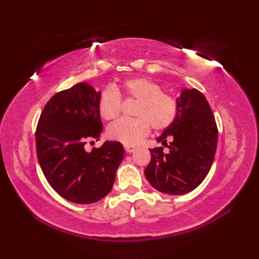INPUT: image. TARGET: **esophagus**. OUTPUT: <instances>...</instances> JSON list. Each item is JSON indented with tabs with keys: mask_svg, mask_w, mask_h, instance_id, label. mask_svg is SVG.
Listing matches in <instances>:
<instances>
[{
	"mask_svg": "<svg viewBox=\"0 0 259 259\" xmlns=\"http://www.w3.org/2000/svg\"><path fill=\"white\" fill-rule=\"evenodd\" d=\"M124 150L128 153H131V152H134L136 150V147H134V146H124Z\"/></svg>",
	"mask_w": 259,
	"mask_h": 259,
	"instance_id": "1",
	"label": "esophagus"
}]
</instances>
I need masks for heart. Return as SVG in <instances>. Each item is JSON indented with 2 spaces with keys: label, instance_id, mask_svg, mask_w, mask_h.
Masks as SVG:
<instances>
[{
  "label": "heart",
  "instance_id": "1",
  "mask_svg": "<svg viewBox=\"0 0 259 259\" xmlns=\"http://www.w3.org/2000/svg\"><path fill=\"white\" fill-rule=\"evenodd\" d=\"M138 101L134 110V119H120L108 126L110 139L121 144L135 146L155 130H163L177 117L178 107L172 97L163 93L161 87L147 78H133L123 81L117 89L108 87L99 99V113L104 120H113L120 113L119 93Z\"/></svg>",
  "mask_w": 259,
  "mask_h": 259
}]
</instances>
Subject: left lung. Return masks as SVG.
<instances>
[{
	"label": "left lung",
	"mask_w": 259,
	"mask_h": 259,
	"mask_svg": "<svg viewBox=\"0 0 259 259\" xmlns=\"http://www.w3.org/2000/svg\"><path fill=\"white\" fill-rule=\"evenodd\" d=\"M178 112L174 122L157 141L169 148L150 149L151 160L146 178L158 191L185 195L206 178L216 153L218 130L206 97L197 89H183L177 98ZM170 140L169 145L166 140Z\"/></svg>",
	"instance_id": "1"
}]
</instances>
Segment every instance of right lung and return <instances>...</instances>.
Returning a JSON list of instances; mask_svg holds the SVG:
<instances>
[{
  "instance_id": "add662e5",
  "label": "right lung",
  "mask_w": 259,
  "mask_h": 259,
  "mask_svg": "<svg viewBox=\"0 0 259 259\" xmlns=\"http://www.w3.org/2000/svg\"><path fill=\"white\" fill-rule=\"evenodd\" d=\"M100 96L87 82L57 93L43 109L35 133L37 160L48 183L64 199L82 205L111 191L124 156L118 141L84 149L85 139H99L102 133Z\"/></svg>"
}]
</instances>
